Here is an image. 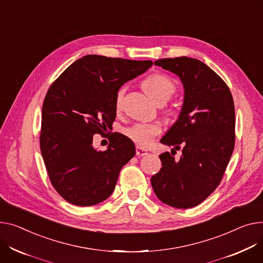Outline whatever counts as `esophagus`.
<instances>
[{"label":"esophagus","mask_w":263,"mask_h":263,"mask_svg":"<svg viewBox=\"0 0 263 263\" xmlns=\"http://www.w3.org/2000/svg\"><path fill=\"white\" fill-rule=\"evenodd\" d=\"M148 154V151L146 149H143L141 147H136V155L137 156H145Z\"/></svg>","instance_id":"obj_1"}]
</instances>
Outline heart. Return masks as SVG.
<instances>
[{
  "label": "heart",
  "mask_w": 263,
  "mask_h": 263,
  "mask_svg": "<svg viewBox=\"0 0 263 263\" xmlns=\"http://www.w3.org/2000/svg\"><path fill=\"white\" fill-rule=\"evenodd\" d=\"M142 86L145 92L157 103L167 101L177 92V83L167 74L155 72L148 75L143 81ZM126 89L121 86L117 90L114 99L115 110L119 112L122 108ZM173 113L172 109L168 110ZM162 132V126L159 122H137L126 129L125 134L138 147H148L154 138Z\"/></svg>",
  "instance_id": "obj_1"
}]
</instances>
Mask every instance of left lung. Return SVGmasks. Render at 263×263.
<instances>
[{
  "mask_svg": "<svg viewBox=\"0 0 263 263\" xmlns=\"http://www.w3.org/2000/svg\"><path fill=\"white\" fill-rule=\"evenodd\" d=\"M154 64L177 74L185 90L177 120L161 139L172 151L182 149L179 162L169 152L160 155L162 168L151 178L163 203L176 208L201 204L219 186L235 147V106L230 87L198 59L165 58ZM177 152V151H176Z\"/></svg>",
  "mask_w": 263,
  "mask_h": 263,
  "instance_id": "8db88e82",
  "label": "left lung"
}]
</instances>
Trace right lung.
I'll return each mask as SVG.
<instances>
[{"label": "right lung", "instance_id": "obj_1", "mask_svg": "<svg viewBox=\"0 0 263 263\" xmlns=\"http://www.w3.org/2000/svg\"><path fill=\"white\" fill-rule=\"evenodd\" d=\"M152 63L87 55L49 86L42 107L40 149L52 187L68 203L92 206L112 195L135 147L127 136L112 133L109 148L96 151L93 135L112 127L119 87Z\"/></svg>", "mask_w": 263, "mask_h": 263}]
</instances>
